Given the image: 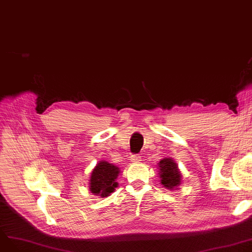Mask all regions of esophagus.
<instances>
[{"mask_svg": "<svg viewBox=\"0 0 252 252\" xmlns=\"http://www.w3.org/2000/svg\"><path fill=\"white\" fill-rule=\"evenodd\" d=\"M141 156L140 155H133L131 156V161L133 162H138V161H141Z\"/></svg>", "mask_w": 252, "mask_h": 252, "instance_id": "obj_1", "label": "esophagus"}]
</instances>
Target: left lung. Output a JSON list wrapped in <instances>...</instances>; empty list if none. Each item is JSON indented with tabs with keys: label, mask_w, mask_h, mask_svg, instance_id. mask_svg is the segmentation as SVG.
<instances>
[{
	"label": "left lung",
	"mask_w": 252,
	"mask_h": 252,
	"mask_svg": "<svg viewBox=\"0 0 252 252\" xmlns=\"http://www.w3.org/2000/svg\"><path fill=\"white\" fill-rule=\"evenodd\" d=\"M158 167H159L158 175H159L160 183L164 188L174 190L180 186L182 175L173 158H163L158 163Z\"/></svg>",
	"instance_id": "obj_1"
}]
</instances>
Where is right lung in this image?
Listing matches in <instances>:
<instances>
[{"label": "right lung", "instance_id": "1", "mask_svg": "<svg viewBox=\"0 0 252 252\" xmlns=\"http://www.w3.org/2000/svg\"><path fill=\"white\" fill-rule=\"evenodd\" d=\"M119 175V168L105 160L99 161L92 170L89 189L96 196L107 197L117 187L116 179Z\"/></svg>", "mask_w": 252, "mask_h": 252}]
</instances>
